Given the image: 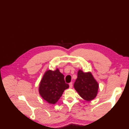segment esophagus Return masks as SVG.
I'll use <instances>...</instances> for the list:
<instances>
[{
  "label": "esophagus",
  "mask_w": 129,
  "mask_h": 129,
  "mask_svg": "<svg viewBox=\"0 0 129 129\" xmlns=\"http://www.w3.org/2000/svg\"><path fill=\"white\" fill-rule=\"evenodd\" d=\"M73 87V83L71 82L69 83V88H72Z\"/></svg>",
  "instance_id": "obj_1"
}]
</instances>
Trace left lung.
I'll list each match as a JSON object with an SVG mask.
<instances>
[{
  "label": "left lung",
  "mask_w": 129,
  "mask_h": 129,
  "mask_svg": "<svg viewBox=\"0 0 129 129\" xmlns=\"http://www.w3.org/2000/svg\"><path fill=\"white\" fill-rule=\"evenodd\" d=\"M74 87L80 97L87 101H90L97 96L99 85L91 73H84L79 70Z\"/></svg>",
  "instance_id": "8db88e82"
}]
</instances>
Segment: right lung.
<instances>
[{"label": "right lung", "instance_id": "add662e5", "mask_svg": "<svg viewBox=\"0 0 129 129\" xmlns=\"http://www.w3.org/2000/svg\"><path fill=\"white\" fill-rule=\"evenodd\" d=\"M69 85L65 83L64 75L59 69L48 70L45 73L39 84V93L43 99L50 104L54 105L62 94Z\"/></svg>", "mask_w": 129, "mask_h": 129}]
</instances>
